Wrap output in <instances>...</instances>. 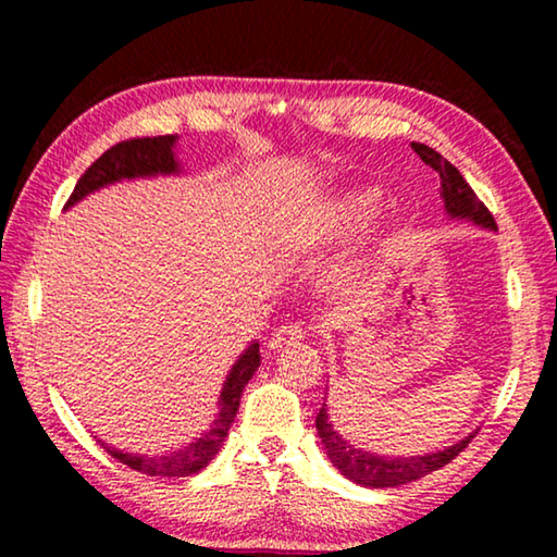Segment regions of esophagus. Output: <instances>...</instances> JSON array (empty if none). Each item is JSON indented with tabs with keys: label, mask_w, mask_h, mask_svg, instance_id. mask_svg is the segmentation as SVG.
<instances>
[{
	"label": "esophagus",
	"mask_w": 557,
	"mask_h": 557,
	"mask_svg": "<svg viewBox=\"0 0 557 557\" xmlns=\"http://www.w3.org/2000/svg\"><path fill=\"white\" fill-rule=\"evenodd\" d=\"M305 336H307V332L299 324H287V326H280L277 332L270 336L268 346L272 348V351H285V348H292V346L305 342Z\"/></svg>",
	"instance_id": "obj_1"
}]
</instances>
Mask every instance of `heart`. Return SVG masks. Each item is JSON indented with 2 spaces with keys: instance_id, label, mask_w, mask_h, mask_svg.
<instances>
[{
  "instance_id": "obj_1",
  "label": "heart",
  "mask_w": 557,
  "mask_h": 557,
  "mask_svg": "<svg viewBox=\"0 0 557 557\" xmlns=\"http://www.w3.org/2000/svg\"><path fill=\"white\" fill-rule=\"evenodd\" d=\"M375 201H379V194L369 186H356L348 188V191L338 194L336 199L326 206L324 213L319 219L307 225L305 235L314 243H324V240H334L338 235L348 233L356 228L358 223H363L369 219L371 211L375 209ZM329 287L336 292H344L351 287L354 282V268H336L332 275L326 277Z\"/></svg>"
}]
</instances>
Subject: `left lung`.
Returning a JSON list of instances; mask_svg holds the SVG:
<instances>
[{
	"label": "left lung",
	"mask_w": 557,
	"mask_h": 557,
	"mask_svg": "<svg viewBox=\"0 0 557 557\" xmlns=\"http://www.w3.org/2000/svg\"><path fill=\"white\" fill-rule=\"evenodd\" d=\"M412 149L418 152L422 162L440 174V186H442L440 196L445 199V211L449 213V219H467L471 223L482 225L486 231H496L494 215L488 213L486 206L476 199V194L471 191V186L465 182V176L459 174L457 166H451L445 157L428 145L412 143ZM317 435L322 440L332 465L342 471L346 479H351V482L369 488H391V486L414 482V479L425 476L430 471L449 465V461L469 445L471 437H474V432L467 435L465 440H459L457 445L440 451H430V455H422V457L420 455L385 457V455H375V451H366L361 447L348 445V442L334 430L332 422H329V412L324 403L322 410L317 412Z\"/></svg>",
	"instance_id": "obj_1"
}]
</instances>
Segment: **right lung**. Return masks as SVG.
<instances>
[{
  "label": "right lung",
  "mask_w": 557,
  "mask_h": 557,
  "mask_svg": "<svg viewBox=\"0 0 557 557\" xmlns=\"http://www.w3.org/2000/svg\"><path fill=\"white\" fill-rule=\"evenodd\" d=\"M176 135H164V137H143V139H127V143H120L110 147L106 154L90 164L86 174L78 178L73 194L65 209H71L78 201L86 199L88 194L98 191V188H106L117 182H129V178H149V176H172L182 172V164L176 159ZM260 366V344L252 342L245 351L238 356V361L233 363V369L225 379L219 398V414L211 422V428L203 432L199 440L188 442L186 447L164 451L159 457H147V455H132V451H122L117 447H108L102 442L112 457L120 459L122 465L129 469L143 471L147 476H191L196 471H201L209 461L219 455L225 435L235 420V412H238L243 388L248 381L256 375Z\"/></svg>",
  "instance_id": "add662e5"
}]
</instances>
